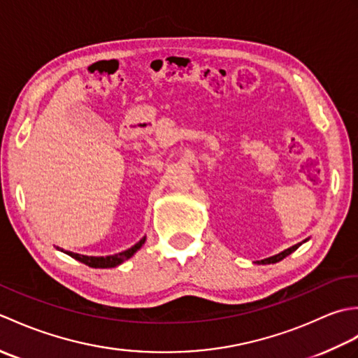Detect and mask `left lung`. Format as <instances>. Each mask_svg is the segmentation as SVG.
<instances>
[{
  "mask_svg": "<svg viewBox=\"0 0 358 358\" xmlns=\"http://www.w3.org/2000/svg\"><path fill=\"white\" fill-rule=\"evenodd\" d=\"M306 241H308V238H306L305 241H301V243H296V245H294L292 248L285 249L283 252H280V254H277V255H272V257H269V258H264V260L254 262V263H255V264H273V263H278V262L283 260V258H286L289 254H292L294 250L299 249V248L303 245V243H306Z\"/></svg>",
  "mask_w": 358,
  "mask_h": 358,
  "instance_id": "1",
  "label": "left lung"
}]
</instances>
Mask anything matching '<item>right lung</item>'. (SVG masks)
<instances>
[{
  "mask_svg": "<svg viewBox=\"0 0 358 358\" xmlns=\"http://www.w3.org/2000/svg\"><path fill=\"white\" fill-rule=\"evenodd\" d=\"M144 241H146V237H143L138 243H135L132 248L123 250V252L108 255V257H89V255L75 254V252H71V250H64L62 248H57V249L62 250V252H64L67 255H71L72 258H75V260H78L81 263L90 266V268L108 269V268H117V266H120L121 263H124L126 260H129V258H131L136 252V250H138L144 245Z\"/></svg>",
  "mask_w": 358,
  "mask_h": 358,
  "instance_id": "obj_1",
  "label": "right lung"
}]
</instances>
